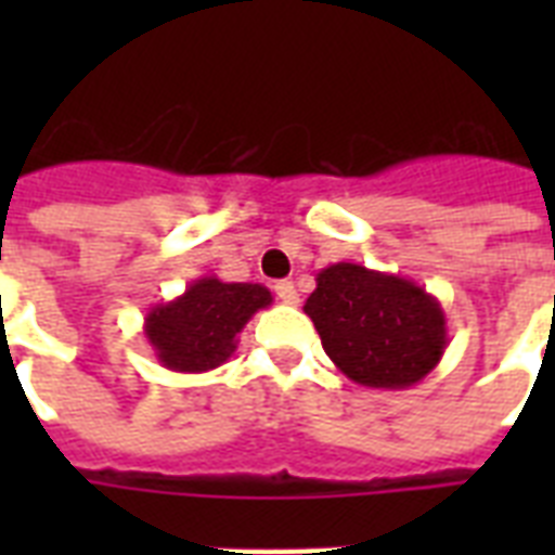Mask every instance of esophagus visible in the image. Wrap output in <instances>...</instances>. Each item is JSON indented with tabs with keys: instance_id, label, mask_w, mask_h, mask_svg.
Returning a JSON list of instances; mask_svg holds the SVG:
<instances>
[{
	"instance_id": "1",
	"label": "esophagus",
	"mask_w": 555,
	"mask_h": 555,
	"mask_svg": "<svg viewBox=\"0 0 555 555\" xmlns=\"http://www.w3.org/2000/svg\"><path fill=\"white\" fill-rule=\"evenodd\" d=\"M273 291H276V296L282 299L285 305H296L299 302V294H296V285L294 282H287V279H282V282H276L273 285Z\"/></svg>"
}]
</instances>
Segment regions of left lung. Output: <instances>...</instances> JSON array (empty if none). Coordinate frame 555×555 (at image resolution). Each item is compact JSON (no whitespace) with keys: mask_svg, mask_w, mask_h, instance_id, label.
<instances>
[{"mask_svg":"<svg viewBox=\"0 0 555 555\" xmlns=\"http://www.w3.org/2000/svg\"><path fill=\"white\" fill-rule=\"evenodd\" d=\"M305 313L348 379L369 388L421 383L447 351V317L412 279L337 261L317 273Z\"/></svg>","mask_w":555,"mask_h":555,"instance_id":"1","label":"left lung"}]
</instances>
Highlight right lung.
Masks as SVG:
<instances>
[{
  "mask_svg": "<svg viewBox=\"0 0 555 555\" xmlns=\"http://www.w3.org/2000/svg\"><path fill=\"white\" fill-rule=\"evenodd\" d=\"M270 302L273 296L264 285L201 276L172 302L150 308L143 334L164 369L201 374L233 357L235 337Z\"/></svg>",
  "mask_w": 555,
  "mask_h": 555,
  "instance_id": "right-lung-1",
  "label": "right lung"
}]
</instances>
